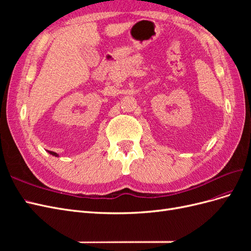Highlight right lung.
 Instances as JSON below:
<instances>
[{
	"label": "right lung",
	"mask_w": 251,
	"mask_h": 251,
	"mask_svg": "<svg viewBox=\"0 0 251 251\" xmlns=\"http://www.w3.org/2000/svg\"><path fill=\"white\" fill-rule=\"evenodd\" d=\"M49 153H50L51 155H53V156H57V154L54 153V151H49Z\"/></svg>",
	"instance_id": "right-lung-1"
}]
</instances>
